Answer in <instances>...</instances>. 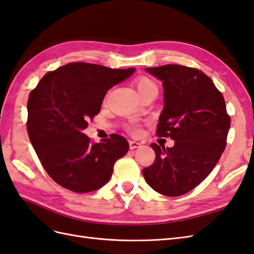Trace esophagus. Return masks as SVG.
Returning a JSON list of instances; mask_svg holds the SVG:
<instances>
[{
  "instance_id": "obj_1",
  "label": "esophagus",
  "mask_w": 254,
  "mask_h": 254,
  "mask_svg": "<svg viewBox=\"0 0 254 254\" xmlns=\"http://www.w3.org/2000/svg\"><path fill=\"white\" fill-rule=\"evenodd\" d=\"M128 146H129V149H136L138 147H140V143L138 141H135V140H129L128 141Z\"/></svg>"
}]
</instances>
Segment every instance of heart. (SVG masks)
<instances>
[{"instance_id":"heart-1","label":"heart","mask_w":254,"mask_h":254,"mask_svg":"<svg viewBox=\"0 0 254 254\" xmlns=\"http://www.w3.org/2000/svg\"><path fill=\"white\" fill-rule=\"evenodd\" d=\"M134 86L136 87V91L139 94L140 97L150 92L158 93L157 83L151 78H149V76H145V75L138 76V78L134 80ZM128 131L133 134H136L138 133V128L135 125H131L128 126Z\"/></svg>"}]
</instances>
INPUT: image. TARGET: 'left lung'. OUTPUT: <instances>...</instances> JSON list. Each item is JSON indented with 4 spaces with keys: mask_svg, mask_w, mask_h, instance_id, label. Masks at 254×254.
<instances>
[{
    "mask_svg": "<svg viewBox=\"0 0 254 254\" xmlns=\"http://www.w3.org/2000/svg\"><path fill=\"white\" fill-rule=\"evenodd\" d=\"M162 81L164 108L157 136L174 146L152 143L156 159L143 175L152 190L178 197L193 190L214 169L226 147L231 117L225 100L207 74L181 64L146 68Z\"/></svg>",
    "mask_w": 254,
    "mask_h": 254,
    "instance_id": "left-lung-1",
    "label": "left lung"
}]
</instances>
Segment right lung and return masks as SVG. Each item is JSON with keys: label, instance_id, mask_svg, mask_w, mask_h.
<instances>
[{"label": "right lung", "instance_id": "right-lung-1", "mask_svg": "<svg viewBox=\"0 0 254 254\" xmlns=\"http://www.w3.org/2000/svg\"><path fill=\"white\" fill-rule=\"evenodd\" d=\"M135 68L111 69L70 63L46 73L29 95L27 129L43 168L58 185L90 192L111 178L118 159L128 150L118 134L93 143L83 133L99 114L106 93L128 78Z\"/></svg>", "mask_w": 254, "mask_h": 254}]
</instances>
